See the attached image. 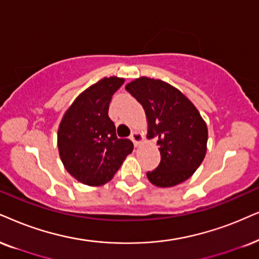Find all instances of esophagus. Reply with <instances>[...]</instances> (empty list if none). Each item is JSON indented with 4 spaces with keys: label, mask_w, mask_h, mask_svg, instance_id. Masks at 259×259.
I'll use <instances>...</instances> for the list:
<instances>
[{
    "label": "esophagus",
    "mask_w": 259,
    "mask_h": 259,
    "mask_svg": "<svg viewBox=\"0 0 259 259\" xmlns=\"http://www.w3.org/2000/svg\"><path fill=\"white\" fill-rule=\"evenodd\" d=\"M130 140L133 141V143H134V145H135V147H137V146L140 145L141 142H142L143 137H142V135H141L140 133L134 132V133L132 134V136H130Z\"/></svg>",
    "instance_id": "esophagus-1"
}]
</instances>
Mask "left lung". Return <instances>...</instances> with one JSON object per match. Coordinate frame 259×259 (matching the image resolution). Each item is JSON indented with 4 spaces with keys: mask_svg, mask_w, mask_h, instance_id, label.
Listing matches in <instances>:
<instances>
[{
    "mask_svg": "<svg viewBox=\"0 0 259 259\" xmlns=\"http://www.w3.org/2000/svg\"><path fill=\"white\" fill-rule=\"evenodd\" d=\"M125 90L145 109L148 137L159 146V166L147 172L149 182L169 188L185 182L199 167L207 152L208 129L194 104L161 80L136 78Z\"/></svg>",
    "mask_w": 259,
    "mask_h": 259,
    "instance_id": "obj_1",
    "label": "left lung"
}]
</instances>
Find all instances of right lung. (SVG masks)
Instances as JSON below:
<instances>
[{"mask_svg": "<svg viewBox=\"0 0 259 259\" xmlns=\"http://www.w3.org/2000/svg\"><path fill=\"white\" fill-rule=\"evenodd\" d=\"M123 78L105 77L78 96L65 112L58 129V150L65 169L90 186L113 178L134 145L118 139L109 117L112 96Z\"/></svg>", "mask_w": 259, "mask_h": 259, "instance_id": "add662e5", "label": "right lung"}]
</instances>
